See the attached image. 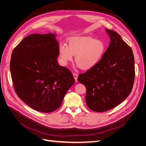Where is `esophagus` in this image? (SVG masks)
<instances>
[{
  "mask_svg": "<svg viewBox=\"0 0 146 146\" xmlns=\"http://www.w3.org/2000/svg\"><path fill=\"white\" fill-rule=\"evenodd\" d=\"M73 76H74V77L75 80H76V82H77V81L78 74H77V73H75V72H74V73H73Z\"/></svg>",
  "mask_w": 146,
  "mask_h": 146,
  "instance_id": "obj_1",
  "label": "esophagus"
}]
</instances>
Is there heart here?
<instances>
[{"label":"heart","mask_w":146,"mask_h":146,"mask_svg":"<svg viewBox=\"0 0 146 146\" xmlns=\"http://www.w3.org/2000/svg\"><path fill=\"white\" fill-rule=\"evenodd\" d=\"M106 47L101 40L90 36H77L69 39L68 46H59V54L62 64L66 65L73 59L82 69H90L98 64L102 58Z\"/></svg>","instance_id":"obj_1"}]
</instances>
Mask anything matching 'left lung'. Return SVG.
Segmentation results:
<instances>
[{"instance_id":"left-lung-1","label":"left lung","mask_w":146,"mask_h":146,"mask_svg":"<svg viewBox=\"0 0 146 146\" xmlns=\"http://www.w3.org/2000/svg\"><path fill=\"white\" fill-rule=\"evenodd\" d=\"M106 31L111 42L102 58L77 78L86 87L88 107L96 112L107 111L121 104L130 94L135 81L131 48L117 33Z\"/></svg>"}]
</instances>
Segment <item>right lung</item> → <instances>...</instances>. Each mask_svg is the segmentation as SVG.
I'll return each instance as SVG.
<instances>
[{
    "label": "right lung",
    "instance_id": "add662e5",
    "mask_svg": "<svg viewBox=\"0 0 146 146\" xmlns=\"http://www.w3.org/2000/svg\"><path fill=\"white\" fill-rule=\"evenodd\" d=\"M56 35L32 34L14 49L10 61L12 82L17 96L36 111L58 109L75 82L72 72L58 64Z\"/></svg>",
    "mask_w": 146,
    "mask_h": 146
}]
</instances>
